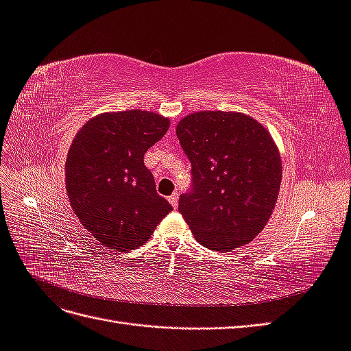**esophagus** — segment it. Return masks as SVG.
I'll return each mask as SVG.
<instances>
[{"label": "esophagus", "instance_id": "esophagus-1", "mask_svg": "<svg viewBox=\"0 0 351 351\" xmlns=\"http://www.w3.org/2000/svg\"><path fill=\"white\" fill-rule=\"evenodd\" d=\"M168 202H169V204H171V206L176 209V208H177V205H178V193H177V192H176V193H173L171 196L168 197Z\"/></svg>", "mask_w": 351, "mask_h": 351}]
</instances>
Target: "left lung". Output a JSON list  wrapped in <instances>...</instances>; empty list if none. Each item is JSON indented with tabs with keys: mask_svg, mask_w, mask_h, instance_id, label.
<instances>
[{
	"mask_svg": "<svg viewBox=\"0 0 351 351\" xmlns=\"http://www.w3.org/2000/svg\"><path fill=\"white\" fill-rule=\"evenodd\" d=\"M176 132L193 174V190L180 196L178 210L195 239L219 252L250 243L280 195L282 164L269 132L231 111L189 114Z\"/></svg>",
	"mask_w": 351,
	"mask_h": 351,
	"instance_id": "1",
	"label": "left lung"
}]
</instances>
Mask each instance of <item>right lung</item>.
Instances as JSON below:
<instances>
[{
    "instance_id": "right-lung-1",
    "label": "right lung",
    "mask_w": 351,
    "mask_h": 351,
    "mask_svg": "<svg viewBox=\"0 0 351 351\" xmlns=\"http://www.w3.org/2000/svg\"><path fill=\"white\" fill-rule=\"evenodd\" d=\"M169 119L129 110L93 117L74 136L66 161V189L82 226L119 252L146 243L167 214L143 156L167 133Z\"/></svg>"
}]
</instances>
